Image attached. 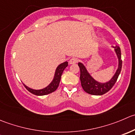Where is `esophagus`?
Masks as SVG:
<instances>
[{
    "label": "esophagus",
    "mask_w": 135,
    "mask_h": 135,
    "mask_svg": "<svg viewBox=\"0 0 135 135\" xmlns=\"http://www.w3.org/2000/svg\"><path fill=\"white\" fill-rule=\"evenodd\" d=\"M78 62V59L76 58V57H73V58L70 59V60L69 61L70 64H74V63H76V62Z\"/></svg>",
    "instance_id": "34e87169"
}]
</instances>
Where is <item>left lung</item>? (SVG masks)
Masks as SVG:
<instances>
[{"instance_id": "left-lung-1", "label": "left lung", "mask_w": 135, "mask_h": 135, "mask_svg": "<svg viewBox=\"0 0 135 135\" xmlns=\"http://www.w3.org/2000/svg\"><path fill=\"white\" fill-rule=\"evenodd\" d=\"M114 48L119 59L118 69L117 70L113 78L106 83H99V82L95 81L88 73L87 70L83 65V64H82L81 62H78V65L80 68V79L81 85H82L83 90L86 93L91 94V95H103L109 91L115 84L119 75L121 73V68H122V60H121V49H120L119 47L115 46L114 47Z\"/></svg>"}]
</instances>
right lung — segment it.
<instances>
[{
    "mask_svg": "<svg viewBox=\"0 0 135 135\" xmlns=\"http://www.w3.org/2000/svg\"><path fill=\"white\" fill-rule=\"evenodd\" d=\"M68 66V62H65L61 64L58 66V67L57 68L55 71V74L54 78H53V80L52 81L51 83L48 86H47L46 88L44 89H41V90H33V89L30 88L27 86H26V85H24V86L26 87V88L30 92H31V94H34L36 95H47V94H51V93L53 92L54 91H55L58 88L59 85L60 80H61V75H62V73H63V70H65V68Z\"/></svg>",
    "mask_w": 135,
    "mask_h": 135,
    "instance_id": "obj_1",
    "label": "right lung"
}]
</instances>
